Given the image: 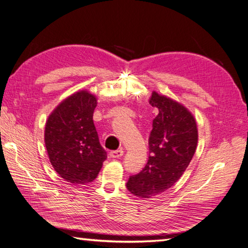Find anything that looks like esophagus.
Wrapping results in <instances>:
<instances>
[{
  "label": "esophagus",
  "instance_id": "34e87169",
  "mask_svg": "<svg viewBox=\"0 0 248 248\" xmlns=\"http://www.w3.org/2000/svg\"><path fill=\"white\" fill-rule=\"evenodd\" d=\"M123 155H124V151L122 150V149H120V150H115V151L110 152V156L112 158H119V157H122Z\"/></svg>",
  "mask_w": 248,
  "mask_h": 248
}]
</instances>
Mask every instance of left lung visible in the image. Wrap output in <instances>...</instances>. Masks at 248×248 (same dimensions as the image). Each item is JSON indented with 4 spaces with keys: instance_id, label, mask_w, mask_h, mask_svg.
<instances>
[{
    "instance_id": "1",
    "label": "left lung",
    "mask_w": 248,
    "mask_h": 248,
    "mask_svg": "<svg viewBox=\"0 0 248 248\" xmlns=\"http://www.w3.org/2000/svg\"><path fill=\"white\" fill-rule=\"evenodd\" d=\"M150 105L158 110L149 137L148 163L126 183L129 191L141 199L165 192L180 180L198 145V126L188 108L153 92Z\"/></svg>"
}]
</instances>
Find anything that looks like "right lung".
<instances>
[{"label":"right lung","instance_id":"obj_1","mask_svg":"<svg viewBox=\"0 0 248 248\" xmlns=\"http://www.w3.org/2000/svg\"><path fill=\"white\" fill-rule=\"evenodd\" d=\"M95 95L79 91L60 102L47 118L44 141L49 162L63 180L86 185L107 159L93 122Z\"/></svg>","mask_w":248,"mask_h":248}]
</instances>
